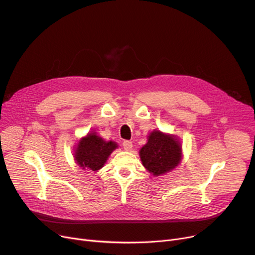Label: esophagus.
Wrapping results in <instances>:
<instances>
[{
	"label": "esophagus",
	"instance_id": "34e87169",
	"mask_svg": "<svg viewBox=\"0 0 255 255\" xmlns=\"http://www.w3.org/2000/svg\"><path fill=\"white\" fill-rule=\"evenodd\" d=\"M123 146H124V149L126 151H130L132 149V142L130 140H124L123 141Z\"/></svg>",
	"mask_w": 255,
	"mask_h": 255
}]
</instances>
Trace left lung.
<instances>
[{"label":"left lung","mask_w":255,"mask_h":255,"mask_svg":"<svg viewBox=\"0 0 255 255\" xmlns=\"http://www.w3.org/2000/svg\"><path fill=\"white\" fill-rule=\"evenodd\" d=\"M181 144L175 136L153 131L139 151L143 166L154 176L166 173L181 161Z\"/></svg>","instance_id":"1"}]
</instances>
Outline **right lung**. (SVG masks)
Masks as SVG:
<instances>
[{"mask_svg":"<svg viewBox=\"0 0 255 255\" xmlns=\"http://www.w3.org/2000/svg\"><path fill=\"white\" fill-rule=\"evenodd\" d=\"M117 146L116 142L105 141L95 133H91L79 140L74 157L78 165L96 171L104 165Z\"/></svg>","mask_w":255,"mask_h":255,"instance_id":"right-lung-1","label":"right lung"}]
</instances>
